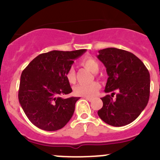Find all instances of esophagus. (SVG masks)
Here are the masks:
<instances>
[{
  "mask_svg": "<svg viewBox=\"0 0 160 160\" xmlns=\"http://www.w3.org/2000/svg\"><path fill=\"white\" fill-rule=\"evenodd\" d=\"M84 98L86 100H88V101H92V100H93V98H88V97H85Z\"/></svg>",
  "mask_w": 160,
  "mask_h": 160,
  "instance_id": "1",
  "label": "esophagus"
}]
</instances>
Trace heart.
<instances>
[{
    "instance_id": "b5f03b06",
    "label": "heart",
    "mask_w": 160,
    "mask_h": 160,
    "mask_svg": "<svg viewBox=\"0 0 160 160\" xmlns=\"http://www.w3.org/2000/svg\"><path fill=\"white\" fill-rule=\"evenodd\" d=\"M82 67L88 69L92 72H98L99 69V63L91 56H85L80 61ZM66 78L70 83H74L76 81V73L73 68H70L66 72ZM101 85L98 82L94 81L88 84H80L73 88V93L76 95L81 97H93L99 90Z\"/></svg>"
}]
</instances>
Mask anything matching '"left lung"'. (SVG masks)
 Instances as JSON below:
<instances>
[{
    "instance_id": "obj_1",
    "label": "left lung",
    "mask_w": 160,
    "mask_h": 160,
    "mask_svg": "<svg viewBox=\"0 0 160 160\" xmlns=\"http://www.w3.org/2000/svg\"><path fill=\"white\" fill-rule=\"evenodd\" d=\"M98 52V59L108 76L104 91H118L114 100L109 95L101 98L103 107L98 111V116L112 126L128 125L139 116L149 101V70L136 56L125 50L107 48Z\"/></svg>"
}]
</instances>
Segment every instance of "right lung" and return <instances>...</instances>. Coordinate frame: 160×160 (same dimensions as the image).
<instances>
[{"label":"right lung","instance_id":"add662e5","mask_svg":"<svg viewBox=\"0 0 160 160\" xmlns=\"http://www.w3.org/2000/svg\"><path fill=\"white\" fill-rule=\"evenodd\" d=\"M86 49L64 52L53 50L38 55L21 75L18 100L29 121L45 131L63 128L70 120L80 98H61L72 92L66 72L74 59Z\"/></svg>","mask_w":160,"mask_h":160}]
</instances>
